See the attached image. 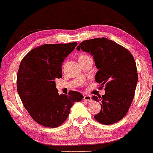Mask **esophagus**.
<instances>
[{"instance_id":"34e87169","label":"esophagus","mask_w":153,"mask_h":153,"mask_svg":"<svg viewBox=\"0 0 153 153\" xmlns=\"http://www.w3.org/2000/svg\"><path fill=\"white\" fill-rule=\"evenodd\" d=\"M83 100L85 102H91L92 99H91V96H90L88 95H85L83 96Z\"/></svg>"}]
</instances>
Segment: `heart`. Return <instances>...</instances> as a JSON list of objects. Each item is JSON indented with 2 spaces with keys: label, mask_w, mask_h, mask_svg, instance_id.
<instances>
[{
  "label": "heart",
  "mask_w": 153,
  "mask_h": 153,
  "mask_svg": "<svg viewBox=\"0 0 153 153\" xmlns=\"http://www.w3.org/2000/svg\"><path fill=\"white\" fill-rule=\"evenodd\" d=\"M87 56H87V55H81L80 56H79V58H84V57H87Z\"/></svg>",
  "instance_id": "obj_1"
}]
</instances>
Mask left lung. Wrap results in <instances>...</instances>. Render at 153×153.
<instances>
[{"mask_svg": "<svg viewBox=\"0 0 153 153\" xmlns=\"http://www.w3.org/2000/svg\"><path fill=\"white\" fill-rule=\"evenodd\" d=\"M93 56L98 71L96 82L105 85V94L92 99L101 103L94 118L103 125H111L124 118L134 97L138 73L133 56L127 49L105 37L86 39L76 47Z\"/></svg>", "mask_w": 153, "mask_h": 153, "instance_id": "1", "label": "left lung"}]
</instances>
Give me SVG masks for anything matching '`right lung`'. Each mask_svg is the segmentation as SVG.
<instances>
[{"mask_svg": "<svg viewBox=\"0 0 153 153\" xmlns=\"http://www.w3.org/2000/svg\"><path fill=\"white\" fill-rule=\"evenodd\" d=\"M77 42L42 45L28 52L17 73V92L24 107L38 124L57 127L62 124L74 102L83 96L71 91L58 94L55 80L62 77V65Z\"/></svg>", "mask_w": 153, "mask_h": 153, "instance_id": "1", "label": "right lung"}]
</instances>
